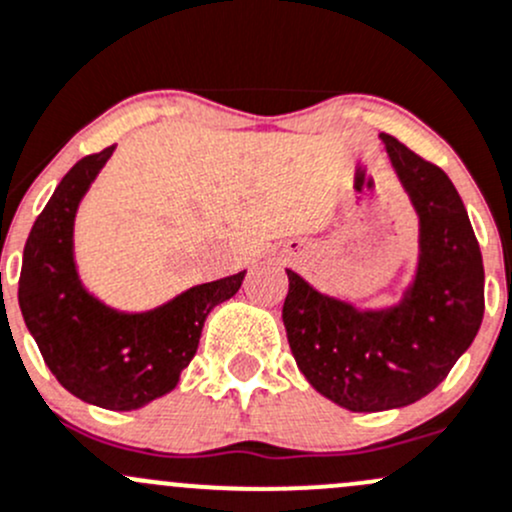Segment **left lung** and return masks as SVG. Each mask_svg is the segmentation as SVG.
Instances as JSON below:
<instances>
[{
    "label": "left lung",
    "mask_w": 512,
    "mask_h": 512,
    "mask_svg": "<svg viewBox=\"0 0 512 512\" xmlns=\"http://www.w3.org/2000/svg\"><path fill=\"white\" fill-rule=\"evenodd\" d=\"M419 215V262L400 304L358 311L287 270L282 306L289 348L304 378L351 412L412 405L449 375L483 321V260L469 213L449 176L380 134Z\"/></svg>",
    "instance_id": "1"
}]
</instances>
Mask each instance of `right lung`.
<instances>
[{"instance_id": "right-lung-1", "label": "right lung", "mask_w": 512, "mask_h": 512, "mask_svg": "<svg viewBox=\"0 0 512 512\" xmlns=\"http://www.w3.org/2000/svg\"><path fill=\"white\" fill-rule=\"evenodd\" d=\"M115 144L83 157L63 176L24 247L19 306L48 370L75 397L129 412L171 392L191 363L213 306L240 289L245 272L198 284L144 314L95 299L73 260V223L85 191Z\"/></svg>"}]
</instances>
